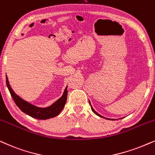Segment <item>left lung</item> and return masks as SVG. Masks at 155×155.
I'll return each instance as SVG.
<instances>
[{"label": "left lung", "mask_w": 155, "mask_h": 155, "mask_svg": "<svg viewBox=\"0 0 155 155\" xmlns=\"http://www.w3.org/2000/svg\"><path fill=\"white\" fill-rule=\"evenodd\" d=\"M90 106H91V104H90ZM91 109H92V111H93V112H94V113H95L96 114H97V115H98V116H99V117H103V118H105V117H102V116H101V115H100V114H98L97 112H95V110H94V109H93V108H92V106H91Z\"/></svg>", "instance_id": "left-lung-1"}]
</instances>
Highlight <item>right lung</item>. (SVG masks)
Listing matches in <instances>:
<instances>
[{"label":"right lung","instance_id":"add662e5","mask_svg":"<svg viewBox=\"0 0 155 155\" xmlns=\"http://www.w3.org/2000/svg\"><path fill=\"white\" fill-rule=\"evenodd\" d=\"M6 85L16 105L21 110V111L25 112V114H28L32 117L35 118V119L47 120L58 115L60 113V112L62 111V110L63 109V107H65L66 101H67L68 90L67 87H66L63 96L60 99H58L55 103L52 104L51 106L45 108L38 107L25 101V100H23L22 98L20 97L19 96L16 95L9 85L7 75Z\"/></svg>","mask_w":155,"mask_h":155}]
</instances>
